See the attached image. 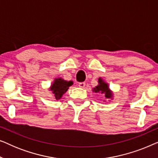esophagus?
<instances>
[{"label": "esophagus", "mask_w": 158, "mask_h": 158, "mask_svg": "<svg viewBox=\"0 0 158 158\" xmlns=\"http://www.w3.org/2000/svg\"><path fill=\"white\" fill-rule=\"evenodd\" d=\"M78 85H79L80 88H84L85 86V82H82V83H79Z\"/></svg>", "instance_id": "esophagus-1"}]
</instances>
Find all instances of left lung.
Here are the masks:
<instances>
[{
  "label": "left lung",
  "instance_id": "8db88e82",
  "mask_svg": "<svg viewBox=\"0 0 158 158\" xmlns=\"http://www.w3.org/2000/svg\"><path fill=\"white\" fill-rule=\"evenodd\" d=\"M98 85L94 88L93 91L96 93V94H103L106 99H112L113 98V92L110 90L109 87V84L103 81L101 77L98 78Z\"/></svg>",
  "mask_w": 158,
  "mask_h": 158
}]
</instances>
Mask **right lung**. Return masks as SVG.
I'll use <instances>...</instances> for the list:
<instances>
[{"mask_svg": "<svg viewBox=\"0 0 158 158\" xmlns=\"http://www.w3.org/2000/svg\"><path fill=\"white\" fill-rule=\"evenodd\" d=\"M73 84V81H68L62 79V77H58V78H55L53 83H52L51 86L49 87V90L52 92L56 100H60L63 94H65L67 90H68L69 87Z\"/></svg>", "mask_w": 158, "mask_h": 158, "instance_id": "obj_1", "label": "right lung"}]
</instances>
